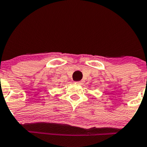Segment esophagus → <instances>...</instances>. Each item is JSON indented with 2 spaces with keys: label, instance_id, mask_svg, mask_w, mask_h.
<instances>
[{
  "label": "esophagus",
  "instance_id": "1",
  "mask_svg": "<svg viewBox=\"0 0 147 147\" xmlns=\"http://www.w3.org/2000/svg\"><path fill=\"white\" fill-rule=\"evenodd\" d=\"M75 83H77V84L78 85H82L83 84V81H77L75 82Z\"/></svg>",
  "mask_w": 147,
  "mask_h": 147
}]
</instances>
